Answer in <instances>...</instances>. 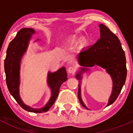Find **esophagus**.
<instances>
[{
    "instance_id": "esophagus-1",
    "label": "esophagus",
    "mask_w": 133,
    "mask_h": 133,
    "mask_svg": "<svg viewBox=\"0 0 133 133\" xmlns=\"http://www.w3.org/2000/svg\"><path fill=\"white\" fill-rule=\"evenodd\" d=\"M68 72H69V73H73H73H75V72H76V68H75V67L71 66V67H69V68H68Z\"/></svg>"
}]
</instances>
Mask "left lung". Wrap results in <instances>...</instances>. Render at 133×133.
Listing matches in <instances>:
<instances>
[{
    "label": "left lung",
    "mask_w": 133,
    "mask_h": 133,
    "mask_svg": "<svg viewBox=\"0 0 133 133\" xmlns=\"http://www.w3.org/2000/svg\"><path fill=\"white\" fill-rule=\"evenodd\" d=\"M100 38L95 44L84 48L78 54V61L84 67L100 65L106 69L111 75L113 81V88L108 105L115 102L121 92L127 76L126 59L118 38L104 24L99 25ZM84 68L76 75L78 79H81V73ZM87 70V69H85ZM78 97L83 107L88 109L83 103L80 96V86L78 85Z\"/></svg>",
    "instance_id": "8db88e82"
}]
</instances>
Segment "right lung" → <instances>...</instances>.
Masks as SVG:
<instances>
[{
    "mask_svg": "<svg viewBox=\"0 0 133 133\" xmlns=\"http://www.w3.org/2000/svg\"><path fill=\"white\" fill-rule=\"evenodd\" d=\"M35 33V31L31 28H23L17 33L16 37L9 43L8 48L4 62V70L6 73V84L9 91L20 106L29 112L40 113L46 112L53 105L58 96L62 84L66 81L68 78L66 71L64 67L55 73H49L48 84L51 89L52 95L49 101L44 108L36 109L27 106L22 102L18 92L20 62L21 57L26 50L31 35Z\"/></svg>",
    "mask_w": 133,
    "mask_h": 133,
    "instance_id": "right-lung-1",
    "label": "right lung"
}]
</instances>
